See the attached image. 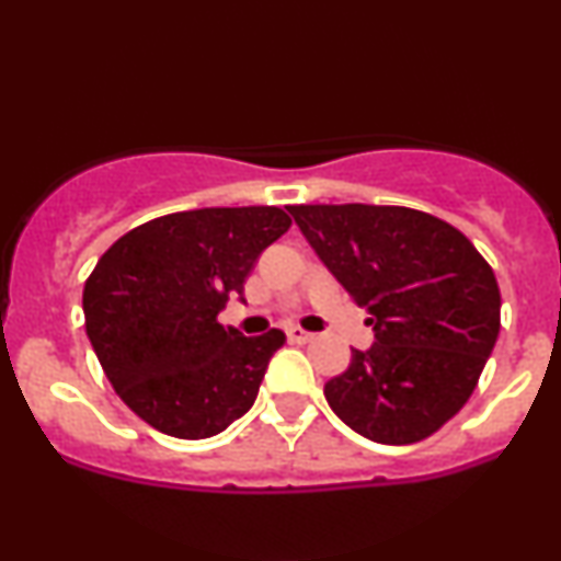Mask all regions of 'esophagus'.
I'll return each instance as SVG.
<instances>
[{
	"mask_svg": "<svg viewBox=\"0 0 561 561\" xmlns=\"http://www.w3.org/2000/svg\"><path fill=\"white\" fill-rule=\"evenodd\" d=\"M287 340H289V343L306 345V343H311L313 334L306 332V330H300V327H289V330H287Z\"/></svg>",
	"mask_w": 561,
	"mask_h": 561,
	"instance_id": "esophagus-1",
	"label": "esophagus"
}]
</instances>
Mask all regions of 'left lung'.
<instances>
[{
    "instance_id": "obj_1",
    "label": "left lung",
    "mask_w": 561,
    "mask_h": 561,
    "mask_svg": "<svg viewBox=\"0 0 561 561\" xmlns=\"http://www.w3.org/2000/svg\"><path fill=\"white\" fill-rule=\"evenodd\" d=\"M334 279L371 313L375 345L324 385L347 427L385 446L424 440L478 388L501 330L493 268L459 229L401 205H289Z\"/></svg>"
}]
</instances>
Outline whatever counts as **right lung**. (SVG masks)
Listing matches in <instances>:
<instances>
[{
	"instance_id": "add662e5",
	"label": "right lung",
	"mask_w": 561,
	"mask_h": 561,
	"mask_svg": "<svg viewBox=\"0 0 561 561\" xmlns=\"http://www.w3.org/2000/svg\"><path fill=\"white\" fill-rule=\"evenodd\" d=\"M289 224L274 205L182 210L126 231L96 261L83 285L89 343L158 433L203 440L255 403L285 332L244 337L218 313Z\"/></svg>"
}]
</instances>
